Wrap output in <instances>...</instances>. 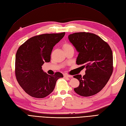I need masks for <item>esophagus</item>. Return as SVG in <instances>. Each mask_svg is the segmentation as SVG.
<instances>
[{"label": "esophagus", "instance_id": "obj_1", "mask_svg": "<svg viewBox=\"0 0 126 126\" xmlns=\"http://www.w3.org/2000/svg\"><path fill=\"white\" fill-rule=\"evenodd\" d=\"M63 77H67V78H72V77H73L72 76L68 75V74H63Z\"/></svg>", "mask_w": 126, "mask_h": 126}]
</instances>
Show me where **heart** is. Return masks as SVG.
Returning a JSON list of instances; mask_svg holds the SVG:
<instances>
[{
	"label": "heart",
	"mask_w": 126,
	"mask_h": 126,
	"mask_svg": "<svg viewBox=\"0 0 126 126\" xmlns=\"http://www.w3.org/2000/svg\"><path fill=\"white\" fill-rule=\"evenodd\" d=\"M63 49L64 51L66 50H68V49H73V46L69 43H64L63 46Z\"/></svg>",
	"instance_id": "1"
}]
</instances>
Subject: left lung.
<instances>
[{"label": "left lung", "mask_w": 126, "mask_h": 126, "mask_svg": "<svg viewBox=\"0 0 126 126\" xmlns=\"http://www.w3.org/2000/svg\"><path fill=\"white\" fill-rule=\"evenodd\" d=\"M70 40L79 53L76 63L86 68L83 77L76 75L79 81L74 89L81 96L89 97L98 93L106 86L113 71V56L111 48L98 36L86 32L68 35Z\"/></svg>", "instance_id": "1"}]
</instances>
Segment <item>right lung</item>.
Here are the masks:
<instances>
[{
    "mask_svg": "<svg viewBox=\"0 0 126 126\" xmlns=\"http://www.w3.org/2000/svg\"><path fill=\"white\" fill-rule=\"evenodd\" d=\"M65 32L45 34L30 38L18 49L15 60V74L18 83L30 96L42 98L52 93L56 82L63 75H49L42 70L45 63L50 61L53 47Z\"/></svg>",
    "mask_w": 126,
    "mask_h": 126,
    "instance_id": "add662e5",
    "label": "right lung"
}]
</instances>
